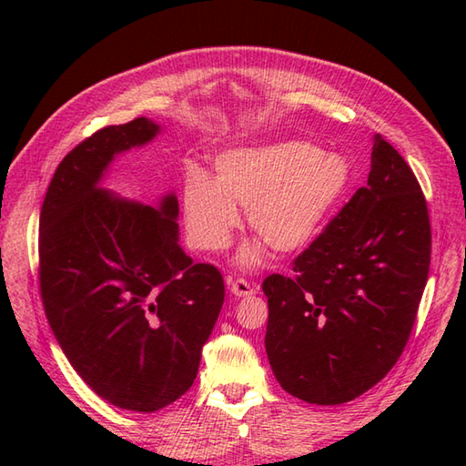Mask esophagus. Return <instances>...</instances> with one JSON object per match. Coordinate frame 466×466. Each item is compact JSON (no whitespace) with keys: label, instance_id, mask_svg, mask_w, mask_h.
<instances>
[{"label":"esophagus","instance_id":"esophagus-1","mask_svg":"<svg viewBox=\"0 0 466 466\" xmlns=\"http://www.w3.org/2000/svg\"><path fill=\"white\" fill-rule=\"evenodd\" d=\"M228 286H230V292L234 296H238V299H242V296L256 294V286H252L248 280H244V279L228 280Z\"/></svg>","mask_w":466,"mask_h":466}]
</instances>
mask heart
I'll return each instance as SVG.
<instances>
[{
    "instance_id": "1",
    "label": "heart",
    "mask_w": 466,
    "mask_h": 466,
    "mask_svg": "<svg viewBox=\"0 0 466 466\" xmlns=\"http://www.w3.org/2000/svg\"><path fill=\"white\" fill-rule=\"evenodd\" d=\"M349 180L340 156L309 142L226 152L216 160V180L198 167L184 177L187 238L198 250L222 252L240 228V206L248 208V228L260 240L242 250L244 266L260 262L262 244L279 254L296 252L320 232Z\"/></svg>"
}]
</instances>
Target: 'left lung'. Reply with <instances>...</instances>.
<instances>
[{"label": "left lung", "instance_id": "left-lung-1", "mask_svg": "<svg viewBox=\"0 0 466 466\" xmlns=\"http://www.w3.org/2000/svg\"><path fill=\"white\" fill-rule=\"evenodd\" d=\"M417 176L374 137L369 184L292 262L270 274L266 354L276 380L310 404H342L380 382L407 346L431 266Z\"/></svg>", "mask_w": 466, "mask_h": 466}]
</instances>
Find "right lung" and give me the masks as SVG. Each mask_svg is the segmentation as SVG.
I'll return each mask as SVG.
<instances>
[{"label":"right lung","mask_w":466,"mask_h":466,"mask_svg":"<svg viewBox=\"0 0 466 466\" xmlns=\"http://www.w3.org/2000/svg\"><path fill=\"white\" fill-rule=\"evenodd\" d=\"M147 117L77 144L39 214V292L56 340L114 407L154 412L190 389L224 304V279L177 244V198L157 208L100 187L116 154L150 142Z\"/></svg>","instance_id":"1"}]
</instances>
